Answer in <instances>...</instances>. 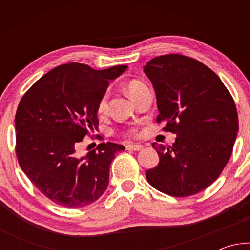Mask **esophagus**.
Here are the masks:
<instances>
[{
	"label": "esophagus",
	"mask_w": 250,
	"mask_h": 250,
	"mask_svg": "<svg viewBox=\"0 0 250 250\" xmlns=\"http://www.w3.org/2000/svg\"><path fill=\"white\" fill-rule=\"evenodd\" d=\"M141 145H126L125 146V150L128 151H140L142 149Z\"/></svg>",
	"instance_id": "1"
}]
</instances>
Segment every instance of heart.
Instances as JSON below:
<instances>
[{
	"label": "heart",
	"mask_w": 250,
	"mask_h": 250,
	"mask_svg": "<svg viewBox=\"0 0 250 250\" xmlns=\"http://www.w3.org/2000/svg\"><path fill=\"white\" fill-rule=\"evenodd\" d=\"M145 88H146V84L142 82H140V80H137V79L130 80L128 84H126V90H128V94L132 99L138 94H140ZM107 107H108V95L104 94L100 97L98 104H97V113H98L99 116L104 115L105 111H107ZM135 133H137L135 129H130L125 132V134H129V135H134Z\"/></svg>",
	"instance_id": "heart-1"
}]
</instances>
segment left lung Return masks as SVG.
Instances as JSON below:
<instances>
[{
  "label": "left lung",
  "mask_w": 250,
  "mask_h": 250,
  "mask_svg": "<svg viewBox=\"0 0 250 250\" xmlns=\"http://www.w3.org/2000/svg\"><path fill=\"white\" fill-rule=\"evenodd\" d=\"M145 73L156 94V122L176 134L172 146L152 143L160 161L146 180L167 195H193L216 181L230 159L238 131L235 101L218 76L192 57H154Z\"/></svg>",
  "instance_id": "1"
}]
</instances>
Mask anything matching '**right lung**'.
Segmentation results:
<instances>
[{
    "label": "right lung",
    "mask_w": 250,
    "mask_h": 250,
    "mask_svg": "<svg viewBox=\"0 0 250 250\" xmlns=\"http://www.w3.org/2000/svg\"><path fill=\"white\" fill-rule=\"evenodd\" d=\"M125 69V65L104 70L79 62L61 65L21 99L15 115L16 158L29 181L55 204L87 206L107 189L110 164L125 146L103 142L83 158L78 149L99 125L97 104L109 80Z\"/></svg>",
    "instance_id": "1"
}]
</instances>
